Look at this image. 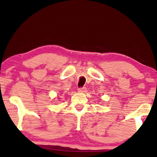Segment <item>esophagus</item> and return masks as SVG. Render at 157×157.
Returning a JSON list of instances; mask_svg holds the SVG:
<instances>
[{
	"mask_svg": "<svg viewBox=\"0 0 157 157\" xmlns=\"http://www.w3.org/2000/svg\"><path fill=\"white\" fill-rule=\"evenodd\" d=\"M86 87H82V88H79L78 89V91L80 92V93H83V92H86Z\"/></svg>",
	"mask_w": 157,
	"mask_h": 157,
	"instance_id": "obj_1",
	"label": "esophagus"
}]
</instances>
